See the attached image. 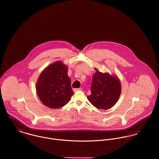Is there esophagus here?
<instances>
[{
    "instance_id": "obj_1",
    "label": "esophagus",
    "mask_w": 159,
    "mask_h": 159,
    "mask_svg": "<svg viewBox=\"0 0 159 159\" xmlns=\"http://www.w3.org/2000/svg\"><path fill=\"white\" fill-rule=\"evenodd\" d=\"M73 90H74V92H77V91H80V90H82V88H80V89H74Z\"/></svg>"
}]
</instances>
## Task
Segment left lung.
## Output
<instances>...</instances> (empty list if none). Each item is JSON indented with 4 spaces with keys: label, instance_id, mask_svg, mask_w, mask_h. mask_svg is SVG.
<instances>
[{
    "label": "left lung",
    "instance_id": "8db88e82",
    "mask_svg": "<svg viewBox=\"0 0 159 159\" xmlns=\"http://www.w3.org/2000/svg\"><path fill=\"white\" fill-rule=\"evenodd\" d=\"M91 95L87 96L89 101L98 109L107 110L113 107L121 94V84L119 77L108 72L102 73L95 68Z\"/></svg>",
    "mask_w": 159,
    "mask_h": 159
}]
</instances>
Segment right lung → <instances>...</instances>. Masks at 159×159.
<instances>
[{"label":"right lung","instance_id":"obj_1","mask_svg":"<svg viewBox=\"0 0 159 159\" xmlns=\"http://www.w3.org/2000/svg\"><path fill=\"white\" fill-rule=\"evenodd\" d=\"M67 71L68 67L58 61L47 66L40 74L36 83V92L45 106L60 108L74 95Z\"/></svg>","mask_w":159,"mask_h":159}]
</instances>
